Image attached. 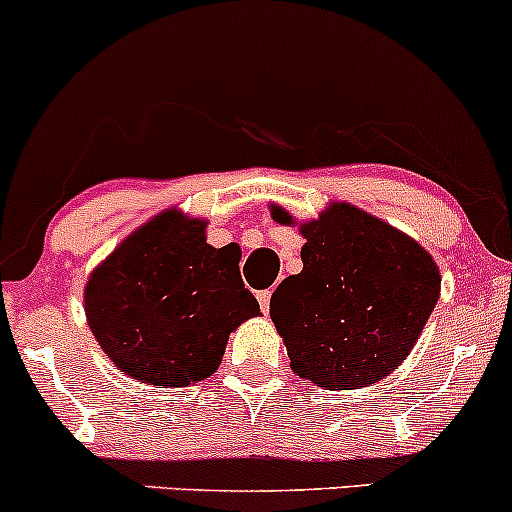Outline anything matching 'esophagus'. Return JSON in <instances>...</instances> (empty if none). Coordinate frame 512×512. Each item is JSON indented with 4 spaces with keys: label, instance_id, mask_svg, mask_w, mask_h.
Returning a JSON list of instances; mask_svg holds the SVG:
<instances>
[{
    "label": "esophagus",
    "instance_id": "1",
    "mask_svg": "<svg viewBox=\"0 0 512 512\" xmlns=\"http://www.w3.org/2000/svg\"><path fill=\"white\" fill-rule=\"evenodd\" d=\"M257 301H260V308L262 313H269V301H272V291H260L257 293Z\"/></svg>",
    "mask_w": 512,
    "mask_h": 512
}]
</instances>
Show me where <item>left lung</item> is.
<instances>
[{
  "instance_id": "left-lung-1",
  "label": "left lung",
  "mask_w": 512,
  "mask_h": 512,
  "mask_svg": "<svg viewBox=\"0 0 512 512\" xmlns=\"http://www.w3.org/2000/svg\"><path fill=\"white\" fill-rule=\"evenodd\" d=\"M272 219L293 223L279 204ZM301 233V274L276 289L289 303L284 310L269 303L293 373L327 390L378 383L409 356L436 308V260L407 233L346 202L301 223Z\"/></svg>"
}]
</instances>
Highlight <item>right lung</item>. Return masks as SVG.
I'll return each instance as SVG.
<instances>
[{"label": "right lung", "instance_id": "1", "mask_svg": "<svg viewBox=\"0 0 512 512\" xmlns=\"http://www.w3.org/2000/svg\"><path fill=\"white\" fill-rule=\"evenodd\" d=\"M238 262V245L207 243V221L161 211L88 276V327L129 378L199 383L221 366L228 334L260 315Z\"/></svg>", "mask_w": 512, "mask_h": 512}]
</instances>
